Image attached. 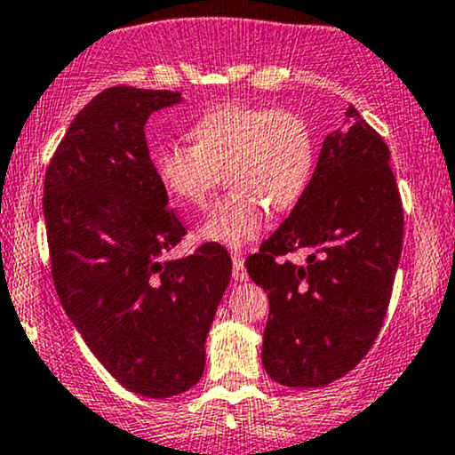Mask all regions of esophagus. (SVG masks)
I'll list each match as a JSON object with an SVG mask.
<instances>
[{
	"instance_id": "34e87169",
	"label": "esophagus",
	"mask_w": 455,
	"mask_h": 455,
	"mask_svg": "<svg viewBox=\"0 0 455 455\" xmlns=\"http://www.w3.org/2000/svg\"><path fill=\"white\" fill-rule=\"evenodd\" d=\"M233 278L239 283L248 281V272H246V266H243V259L239 257V254H233Z\"/></svg>"
}]
</instances>
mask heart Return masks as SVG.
Segmentation results:
<instances>
[{
  "mask_svg": "<svg viewBox=\"0 0 455 455\" xmlns=\"http://www.w3.org/2000/svg\"><path fill=\"white\" fill-rule=\"evenodd\" d=\"M189 136L194 144H162L153 168L166 192L186 207H201L227 174L231 192L198 228L207 242L233 251L248 246L266 228L269 207L289 212L311 186L317 142L300 114L222 103L201 114Z\"/></svg>",
  "mask_w": 455,
  "mask_h": 455,
  "instance_id": "heart-1",
  "label": "heart"
}]
</instances>
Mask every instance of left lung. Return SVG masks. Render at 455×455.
Wrapping results in <instances>:
<instances>
[{
	"mask_svg": "<svg viewBox=\"0 0 455 455\" xmlns=\"http://www.w3.org/2000/svg\"><path fill=\"white\" fill-rule=\"evenodd\" d=\"M328 133L311 186L276 233L246 259L269 298L261 363L283 387L315 388L352 371L380 332L403 239V212L391 151L346 112ZM308 251L304 267L275 261Z\"/></svg>",
	"mask_w": 455,
	"mask_h": 455,
	"instance_id": "8db88e82",
	"label": "left lung"
}]
</instances>
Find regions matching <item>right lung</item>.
<instances>
[{
	"label": "right lung",
	"instance_id": "right-lung-1",
	"mask_svg": "<svg viewBox=\"0 0 455 455\" xmlns=\"http://www.w3.org/2000/svg\"><path fill=\"white\" fill-rule=\"evenodd\" d=\"M171 90H103L75 116L44 174L52 276L90 352L129 391L162 399L204 371V341L231 281L216 242L166 259L186 228L168 209L144 124Z\"/></svg>",
	"mask_w": 455,
	"mask_h": 455
}]
</instances>
